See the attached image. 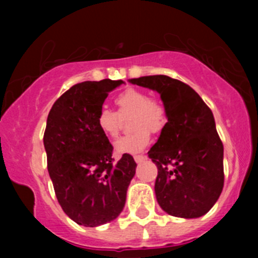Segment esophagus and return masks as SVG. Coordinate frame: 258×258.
<instances>
[{"label": "esophagus", "mask_w": 258, "mask_h": 258, "mask_svg": "<svg viewBox=\"0 0 258 258\" xmlns=\"http://www.w3.org/2000/svg\"><path fill=\"white\" fill-rule=\"evenodd\" d=\"M134 158H135V161H136L137 163H140V162H144V161L146 160V156H144V155H136Z\"/></svg>", "instance_id": "34e87169"}]
</instances>
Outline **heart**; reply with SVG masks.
I'll return each mask as SVG.
<instances>
[{
    "mask_svg": "<svg viewBox=\"0 0 258 258\" xmlns=\"http://www.w3.org/2000/svg\"><path fill=\"white\" fill-rule=\"evenodd\" d=\"M117 113L107 108H101L96 114V126L108 139H117L121 132L119 116L132 114L130 128L134 130L116 142L118 153H136L147 147L151 132L160 134L168 123V111L165 103L150 98L147 92L137 88H127L114 97Z\"/></svg>",
    "mask_w": 258,
    "mask_h": 258,
    "instance_id": "b5f03b06",
    "label": "heart"
}]
</instances>
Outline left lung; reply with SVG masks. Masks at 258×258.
<instances>
[{
	"label": "left lung",
	"instance_id": "left-lung-1",
	"mask_svg": "<svg viewBox=\"0 0 258 258\" xmlns=\"http://www.w3.org/2000/svg\"><path fill=\"white\" fill-rule=\"evenodd\" d=\"M130 82L157 91L168 111L167 126L148 151L158 170V205L176 217H201L216 204L225 181L223 145L212 111L194 88L165 75Z\"/></svg>",
	"mask_w": 258,
	"mask_h": 258
}]
</instances>
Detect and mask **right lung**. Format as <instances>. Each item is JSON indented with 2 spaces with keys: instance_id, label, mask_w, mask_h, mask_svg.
<instances>
[{
  "instance_id": "1",
  "label": "right lung",
  "mask_w": 258,
  "mask_h": 258,
  "mask_svg": "<svg viewBox=\"0 0 258 258\" xmlns=\"http://www.w3.org/2000/svg\"><path fill=\"white\" fill-rule=\"evenodd\" d=\"M123 81H86L59 96L47 117L43 145L54 194L79 225L96 227L123 210L136 162L128 153L114 162L113 147L96 126L108 92Z\"/></svg>"
}]
</instances>
